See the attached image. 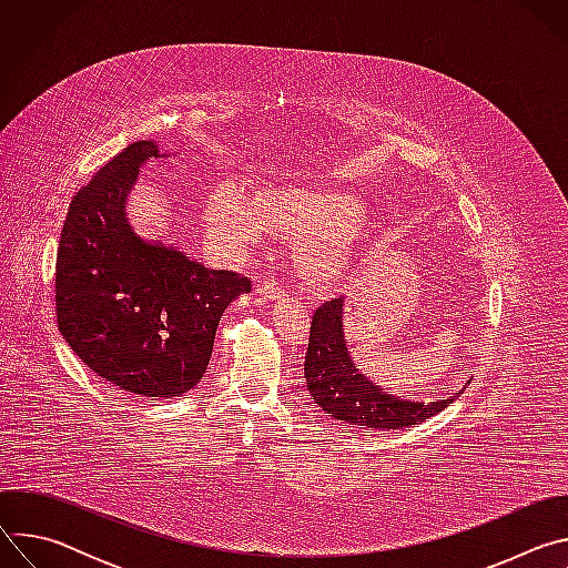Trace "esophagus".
I'll return each instance as SVG.
<instances>
[{
  "mask_svg": "<svg viewBox=\"0 0 568 568\" xmlns=\"http://www.w3.org/2000/svg\"><path fill=\"white\" fill-rule=\"evenodd\" d=\"M258 292H261L265 298H272V301H278V298H285V296H287V290H285L281 283H276L274 278H263V281L258 283Z\"/></svg>",
  "mask_w": 568,
  "mask_h": 568,
  "instance_id": "34e87169",
  "label": "esophagus"
}]
</instances>
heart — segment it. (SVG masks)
Segmentation results:
<instances>
[{"label": "heart", "mask_w": 568, "mask_h": 568, "mask_svg": "<svg viewBox=\"0 0 568 568\" xmlns=\"http://www.w3.org/2000/svg\"><path fill=\"white\" fill-rule=\"evenodd\" d=\"M368 222V204L335 186L276 184L258 195L231 182L213 189L206 226L215 245L240 256L265 242L276 226L303 231L301 256L312 272H331L348 252V240Z\"/></svg>", "instance_id": "b5f03b06"}]
</instances>
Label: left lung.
<instances>
[{"label":"left lung","instance_id":"8db88e82","mask_svg":"<svg viewBox=\"0 0 568 568\" xmlns=\"http://www.w3.org/2000/svg\"><path fill=\"white\" fill-rule=\"evenodd\" d=\"M303 373L312 399L323 412L366 432L420 425L458 397L454 393L438 402H412L388 395L368 382L346 348L344 298H331L314 310Z\"/></svg>","mask_w":568,"mask_h":568}]
</instances>
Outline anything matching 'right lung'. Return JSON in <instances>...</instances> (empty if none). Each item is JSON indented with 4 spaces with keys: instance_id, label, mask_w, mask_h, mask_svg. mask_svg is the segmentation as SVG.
<instances>
[{
    "instance_id": "right-lung-1",
    "label": "right lung",
    "mask_w": 568,
    "mask_h": 568,
    "mask_svg": "<svg viewBox=\"0 0 568 568\" xmlns=\"http://www.w3.org/2000/svg\"><path fill=\"white\" fill-rule=\"evenodd\" d=\"M156 156H166L159 143L134 141L73 195L55 258V318L69 348L105 382L175 397L204 377L220 316L252 281L134 233L125 202Z\"/></svg>"
}]
</instances>
